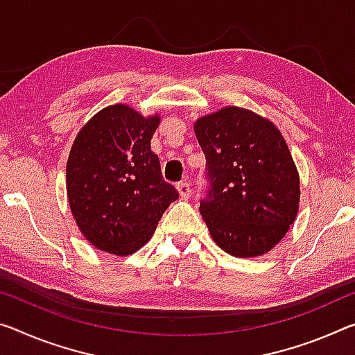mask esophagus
Returning <instances> with one entry per match:
<instances>
[{"label":"esophagus","instance_id":"esophagus-1","mask_svg":"<svg viewBox=\"0 0 355 355\" xmlns=\"http://www.w3.org/2000/svg\"><path fill=\"white\" fill-rule=\"evenodd\" d=\"M177 191H178L180 198H182V199H188L189 198V196H191V187H189V183L187 182V180H184V182H180L177 184Z\"/></svg>","mask_w":355,"mask_h":355}]
</instances>
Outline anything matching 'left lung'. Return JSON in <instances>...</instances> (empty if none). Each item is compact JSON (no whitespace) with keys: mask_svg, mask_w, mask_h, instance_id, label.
<instances>
[{"mask_svg":"<svg viewBox=\"0 0 355 355\" xmlns=\"http://www.w3.org/2000/svg\"><path fill=\"white\" fill-rule=\"evenodd\" d=\"M210 182L202 218L219 248L235 257L267 254L288 234L300 205V177L268 118L227 105L196 120Z\"/></svg>","mask_w":355,"mask_h":355,"instance_id":"obj_1","label":"left lung"}]
</instances>
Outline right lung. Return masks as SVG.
<instances>
[{
    "label": "right lung",
    "instance_id": "add662e5",
    "mask_svg": "<svg viewBox=\"0 0 355 355\" xmlns=\"http://www.w3.org/2000/svg\"><path fill=\"white\" fill-rule=\"evenodd\" d=\"M161 116L131 105L99 110L78 131L66 164L76 224L94 248L129 256L151 239L177 189L162 180L150 142Z\"/></svg>",
    "mask_w": 355,
    "mask_h": 355
}]
</instances>
